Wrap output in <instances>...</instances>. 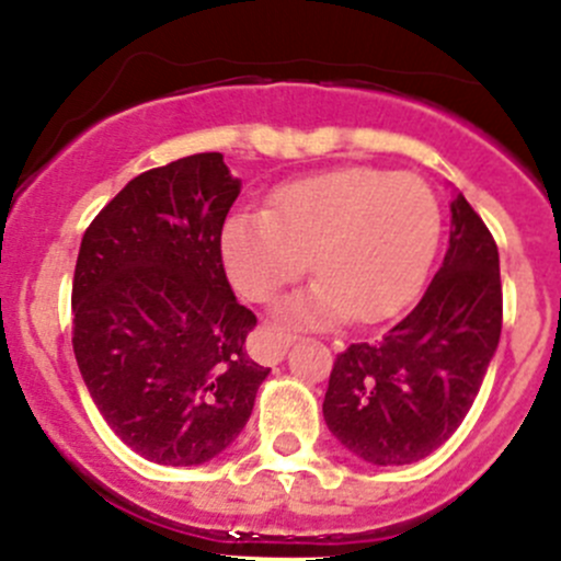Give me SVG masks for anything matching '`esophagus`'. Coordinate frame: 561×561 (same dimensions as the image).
I'll list each match as a JSON object with an SVG mask.
<instances>
[{
  "label": "esophagus",
  "mask_w": 561,
  "mask_h": 561,
  "mask_svg": "<svg viewBox=\"0 0 561 561\" xmlns=\"http://www.w3.org/2000/svg\"><path fill=\"white\" fill-rule=\"evenodd\" d=\"M296 342V333L282 331V328H260L257 331V360L265 366H276L285 358L287 347Z\"/></svg>",
  "instance_id": "34e87169"
}]
</instances>
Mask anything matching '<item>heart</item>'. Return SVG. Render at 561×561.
Segmentation results:
<instances>
[{
    "label": "heart",
    "mask_w": 561,
    "mask_h": 561,
    "mask_svg": "<svg viewBox=\"0 0 561 561\" xmlns=\"http://www.w3.org/2000/svg\"><path fill=\"white\" fill-rule=\"evenodd\" d=\"M439 233L443 208L421 175L355 165L282 186L265 211L230 214L219 254L247 301H268L312 263L320 279L287 301V317L377 322L421 290Z\"/></svg>",
    "instance_id": "1"
}]
</instances>
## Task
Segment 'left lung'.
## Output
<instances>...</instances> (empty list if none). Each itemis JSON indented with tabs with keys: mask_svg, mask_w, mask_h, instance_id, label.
I'll use <instances>...</instances> for the list:
<instances>
[{
	"mask_svg": "<svg viewBox=\"0 0 561 561\" xmlns=\"http://www.w3.org/2000/svg\"><path fill=\"white\" fill-rule=\"evenodd\" d=\"M450 247L417 307L380 339L336 355L322 415L364 461H421L461 426L502 333L496 241L458 195Z\"/></svg>",
	"mask_w": 561,
	"mask_h": 561,
	"instance_id": "left-lung-1",
	"label": "left lung"
}]
</instances>
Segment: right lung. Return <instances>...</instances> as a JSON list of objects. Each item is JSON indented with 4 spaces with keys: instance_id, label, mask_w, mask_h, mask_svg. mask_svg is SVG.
<instances>
[{
    "instance_id": "1",
    "label": "right lung",
    "mask_w": 561,
    "mask_h": 561,
    "mask_svg": "<svg viewBox=\"0 0 561 561\" xmlns=\"http://www.w3.org/2000/svg\"><path fill=\"white\" fill-rule=\"evenodd\" d=\"M219 151L135 175L92 219L72 276L78 369L124 445L192 467L247 426L268 369L236 301L219 233L239 197Z\"/></svg>"
}]
</instances>
